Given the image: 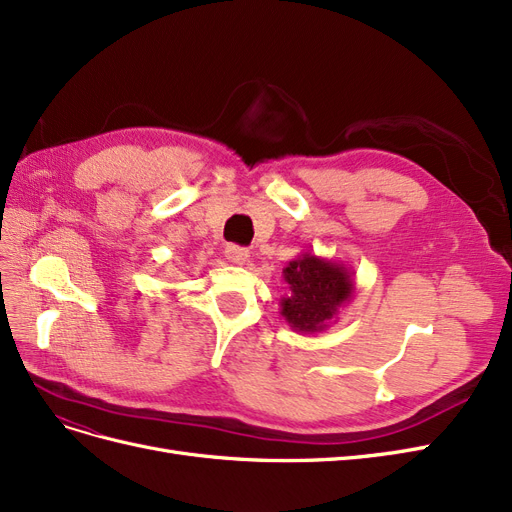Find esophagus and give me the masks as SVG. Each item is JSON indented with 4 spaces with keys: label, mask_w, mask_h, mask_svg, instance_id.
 Here are the masks:
<instances>
[{
    "label": "esophagus",
    "mask_w": 512,
    "mask_h": 512,
    "mask_svg": "<svg viewBox=\"0 0 512 512\" xmlns=\"http://www.w3.org/2000/svg\"><path fill=\"white\" fill-rule=\"evenodd\" d=\"M225 259L229 263H236V266H242V263L249 259V251L242 249V246H236V244H229L225 249Z\"/></svg>",
    "instance_id": "1"
}]
</instances>
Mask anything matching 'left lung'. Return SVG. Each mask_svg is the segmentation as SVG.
Wrapping results in <instances>:
<instances>
[{
  "label": "left lung",
  "mask_w": 512,
  "mask_h": 512,
  "mask_svg": "<svg viewBox=\"0 0 512 512\" xmlns=\"http://www.w3.org/2000/svg\"><path fill=\"white\" fill-rule=\"evenodd\" d=\"M283 278L287 295L280 298V315L300 334L325 332L355 295L353 272L344 263L310 253L289 261Z\"/></svg>",
  "instance_id": "8db88e82"
}]
</instances>
